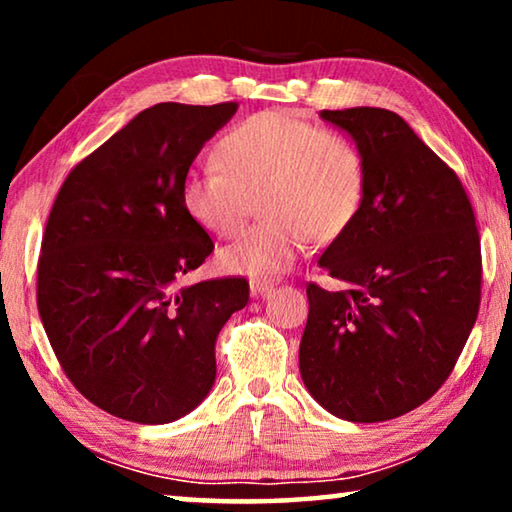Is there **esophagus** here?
<instances>
[{"label": "esophagus", "instance_id": "esophagus-1", "mask_svg": "<svg viewBox=\"0 0 512 512\" xmlns=\"http://www.w3.org/2000/svg\"><path fill=\"white\" fill-rule=\"evenodd\" d=\"M271 289H273L271 280H262V277H253V280H250V293H253V296H259V293H266Z\"/></svg>", "mask_w": 512, "mask_h": 512}]
</instances>
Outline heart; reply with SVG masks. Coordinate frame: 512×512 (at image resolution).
I'll list each match as a JSON object with an SVG mask.
<instances>
[{
    "label": "heart",
    "mask_w": 512,
    "mask_h": 512,
    "mask_svg": "<svg viewBox=\"0 0 512 512\" xmlns=\"http://www.w3.org/2000/svg\"><path fill=\"white\" fill-rule=\"evenodd\" d=\"M216 164L189 171L180 203L198 228L232 237L250 214L253 196L266 221L225 246V271L284 273L311 237L332 244L350 228L366 196V160L341 133L291 110H262L237 121L214 146Z\"/></svg>",
    "instance_id": "b5f03b06"
}]
</instances>
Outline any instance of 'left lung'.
<instances>
[{"label":"left lung","instance_id":"1","mask_svg":"<svg viewBox=\"0 0 512 512\" xmlns=\"http://www.w3.org/2000/svg\"><path fill=\"white\" fill-rule=\"evenodd\" d=\"M366 160L361 212L309 282L300 375L336 418L384 422L418 409L452 375L481 305V239L463 183L384 108L323 110Z\"/></svg>","mask_w":512,"mask_h":512}]
</instances>
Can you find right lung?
Masks as SVG:
<instances>
[{
  "label": "right lung",
  "mask_w": 512,
  "mask_h": 512,
  "mask_svg": "<svg viewBox=\"0 0 512 512\" xmlns=\"http://www.w3.org/2000/svg\"><path fill=\"white\" fill-rule=\"evenodd\" d=\"M239 103H158L67 173L38 259V311L76 391L121 420L164 424L210 393L216 336L248 302V280L178 289L214 241L180 185Z\"/></svg>",
  "instance_id": "right-lung-1"
}]
</instances>
